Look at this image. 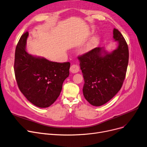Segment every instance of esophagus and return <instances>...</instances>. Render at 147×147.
I'll return each instance as SVG.
<instances>
[{"mask_svg": "<svg viewBox=\"0 0 147 147\" xmlns=\"http://www.w3.org/2000/svg\"><path fill=\"white\" fill-rule=\"evenodd\" d=\"M79 70H80L79 66H78L77 65H72L70 67V71L73 74H75V73L78 72Z\"/></svg>", "mask_w": 147, "mask_h": 147, "instance_id": "esophagus-1", "label": "esophagus"}]
</instances>
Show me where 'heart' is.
I'll use <instances>...</instances> for the list:
<instances>
[{"label": "heart", "instance_id": "obj_1", "mask_svg": "<svg viewBox=\"0 0 147 147\" xmlns=\"http://www.w3.org/2000/svg\"><path fill=\"white\" fill-rule=\"evenodd\" d=\"M98 42V38L97 37H95L88 43V45L85 49V51H88L92 49L95 46H96Z\"/></svg>", "mask_w": 147, "mask_h": 147}]
</instances>
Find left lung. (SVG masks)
Returning <instances> with one entry per match:
<instances>
[{"label":"left lung","instance_id":"left-lung-1","mask_svg":"<svg viewBox=\"0 0 147 147\" xmlns=\"http://www.w3.org/2000/svg\"><path fill=\"white\" fill-rule=\"evenodd\" d=\"M117 48L111 52L96 47L78 57L83 74L85 98L94 106L106 104L119 92L125 78L129 61L127 43L120 32L114 28Z\"/></svg>","mask_w":147,"mask_h":147}]
</instances>
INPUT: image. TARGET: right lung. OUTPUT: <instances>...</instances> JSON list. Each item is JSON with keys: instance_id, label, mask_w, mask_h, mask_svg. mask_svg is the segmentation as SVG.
Returning a JSON list of instances; mask_svg holds the SVG:
<instances>
[{"instance_id": "obj_1", "label": "right lung", "mask_w": 147, "mask_h": 147, "mask_svg": "<svg viewBox=\"0 0 147 147\" xmlns=\"http://www.w3.org/2000/svg\"><path fill=\"white\" fill-rule=\"evenodd\" d=\"M28 32L21 36L16 45L14 72L21 92L32 104L46 108L53 104L69 75L70 63L51 62L34 56L26 50Z\"/></svg>"}]
</instances>
